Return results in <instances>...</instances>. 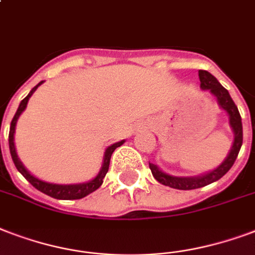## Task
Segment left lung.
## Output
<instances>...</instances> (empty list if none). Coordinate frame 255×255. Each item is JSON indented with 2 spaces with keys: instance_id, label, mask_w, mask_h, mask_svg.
<instances>
[{
  "instance_id": "1",
  "label": "left lung",
  "mask_w": 255,
  "mask_h": 255,
  "mask_svg": "<svg viewBox=\"0 0 255 255\" xmlns=\"http://www.w3.org/2000/svg\"><path fill=\"white\" fill-rule=\"evenodd\" d=\"M199 80H201V88L205 91H210L211 95L217 97L219 107L226 111L229 115V123L234 132V141H233L230 152L226 159L215 170L201 175V176H172V175L163 172L156 164L149 163V170L152 172L153 178L158 180L159 183L168 186L171 188H176V190H195V188L205 187L207 184L214 183L221 179L223 175L233 167L238 153H240L242 141H244L242 119H241L240 111L237 108L236 103L233 102L229 91L223 88L221 83L207 71H199Z\"/></svg>"
}]
</instances>
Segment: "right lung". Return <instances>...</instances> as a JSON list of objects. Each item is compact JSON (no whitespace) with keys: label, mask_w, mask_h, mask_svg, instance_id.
<instances>
[{"label":"right lung","mask_w":255,"mask_h":255,"mask_svg":"<svg viewBox=\"0 0 255 255\" xmlns=\"http://www.w3.org/2000/svg\"><path fill=\"white\" fill-rule=\"evenodd\" d=\"M44 81H40L38 84L34 87V88L29 92V95L25 97L22 102L19 103L18 110L15 112L14 118L11 120L10 123V131H9V148H10V155L11 159H13V162H14L15 168L22 174L25 179L28 180L29 183L32 184L33 187H36L38 191L44 192L46 195H49V197L54 198V199H64V201H72V199H81V198L87 197L88 194L91 192L96 191L97 188L100 187L103 184V179L106 178L107 172H108V168H110V160L111 156H112V152H114L115 149L120 147V145L123 144L126 140L118 141V143H115V144L110 145L108 148L106 149V152H104V160H103V166L99 171V174L96 175V178H93L92 180H89V182H85V183H79V184H54V183H48V182H44V180L38 179L36 178L34 175H32L29 172L25 166L22 164V162L19 160L18 155L15 152V145H14V131H15V124H17V120H18L19 115L22 114L26 108V104H28L29 97L32 96L34 91L38 88V85H41Z\"/></svg>","instance_id":"obj_1"}]
</instances>
